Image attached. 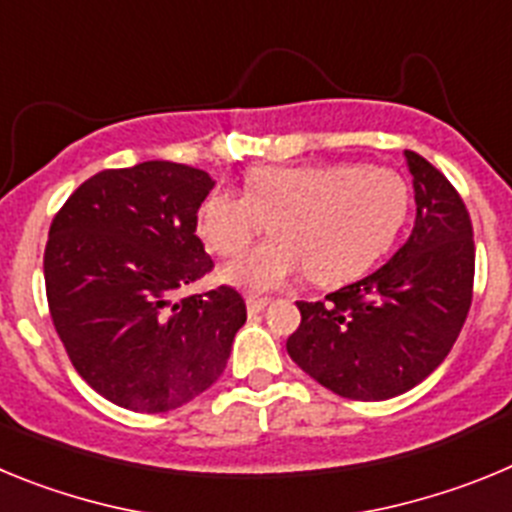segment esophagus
<instances>
[{
	"instance_id": "1",
	"label": "esophagus",
	"mask_w": 512,
	"mask_h": 512,
	"mask_svg": "<svg viewBox=\"0 0 512 512\" xmlns=\"http://www.w3.org/2000/svg\"><path fill=\"white\" fill-rule=\"evenodd\" d=\"M266 305H269V297H256V295L246 297V307L251 315H259V312H264Z\"/></svg>"
}]
</instances>
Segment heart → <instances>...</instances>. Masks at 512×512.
Masks as SVG:
<instances>
[{
	"mask_svg": "<svg viewBox=\"0 0 512 512\" xmlns=\"http://www.w3.org/2000/svg\"><path fill=\"white\" fill-rule=\"evenodd\" d=\"M410 215V187L387 166H256L243 192L215 189L197 212V233L233 259L271 225L274 238L225 269L248 292H274L307 269L320 287L351 282L395 246Z\"/></svg>",
	"mask_w": 512,
	"mask_h": 512,
	"instance_id": "obj_1",
	"label": "heart"
}]
</instances>
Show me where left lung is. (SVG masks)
Instances as JSON below:
<instances>
[{"label": "left lung", "mask_w": 512, "mask_h": 512, "mask_svg": "<svg viewBox=\"0 0 512 512\" xmlns=\"http://www.w3.org/2000/svg\"><path fill=\"white\" fill-rule=\"evenodd\" d=\"M415 187V228L382 269L297 302L287 351L302 372L348 400H390L413 390L449 356L474 295L472 220L433 164L405 151Z\"/></svg>", "instance_id": "obj_1"}]
</instances>
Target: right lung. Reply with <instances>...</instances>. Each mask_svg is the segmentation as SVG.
<instances>
[{
    "instance_id": "obj_1",
    "label": "right lung",
    "mask_w": 512,
    "mask_h": 512,
    "mask_svg": "<svg viewBox=\"0 0 512 512\" xmlns=\"http://www.w3.org/2000/svg\"><path fill=\"white\" fill-rule=\"evenodd\" d=\"M212 176L171 161L107 169L53 217L43 271L48 310L81 379L120 408L166 413L228 364L246 302L233 287L176 300L212 271L197 210Z\"/></svg>"
}]
</instances>
